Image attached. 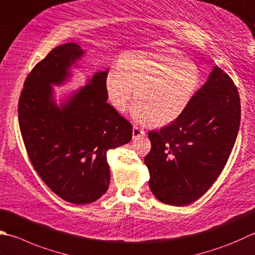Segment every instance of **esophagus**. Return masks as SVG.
Masks as SVG:
<instances>
[{
    "instance_id": "esophagus-1",
    "label": "esophagus",
    "mask_w": 255,
    "mask_h": 255,
    "mask_svg": "<svg viewBox=\"0 0 255 255\" xmlns=\"http://www.w3.org/2000/svg\"><path fill=\"white\" fill-rule=\"evenodd\" d=\"M144 134H146V131H144L143 129H140L139 127H137V126H133V128H132V137L133 138H138V137H140V136H144Z\"/></svg>"
}]
</instances>
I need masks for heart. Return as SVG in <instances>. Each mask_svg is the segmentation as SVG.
I'll return each mask as SVG.
<instances>
[{
	"label": "heart",
	"instance_id": "b5f03b06",
	"mask_svg": "<svg viewBox=\"0 0 255 255\" xmlns=\"http://www.w3.org/2000/svg\"><path fill=\"white\" fill-rule=\"evenodd\" d=\"M199 82L200 74L192 61L176 49H157L124 54L107 73L105 87L109 103L121 113L127 109L136 88L132 117L162 126L184 113Z\"/></svg>",
	"mask_w": 255,
	"mask_h": 255
}]
</instances>
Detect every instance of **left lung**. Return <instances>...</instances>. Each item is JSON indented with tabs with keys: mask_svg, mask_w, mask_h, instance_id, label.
<instances>
[{
	"mask_svg": "<svg viewBox=\"0 0 255 255\" xmlns=\"http://www.w3.org/2000/svg\"><path fill=\"white\" fill-rule=\"evenodd\" d=\"M240 122L238 88L216 66L180 117L149 132L151 149L144 163L153 196L178 207L202 197L226 167Z\"/></svg>",
	"mask_w": 255,
	"mask_h": 255,
	"instance_id": "obj_1",
	"label": "left lung"
}]
</instances>
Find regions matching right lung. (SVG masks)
<instances>
[{"label":"right lung","mask_w":255,"mask_h":255,"mask_svg":"<svg viewBox=\"0 0 255 255\" xmlns=\"http://www.w3.org/2000/svg\"><path fill=\"white\" fill-rule=\"evenodd\" d=\"M83 55L76 43L53 48L35 65L18 101V124L35 171L63 200L87 204L107 191V151L130 141L132 126L107 103V71L58 108L51 84H61Z\"/></svg>","instance_id":"1"}]
</instances>
